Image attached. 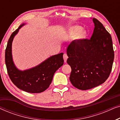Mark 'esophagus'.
Returning a JSON list of instances; mask_svg holds the SVG:
<instances>
[{"mask_svg": "<svg viewBox=\"0 0 120 120\" xmlns=\"http://www.w3.org/2000/svg\"><path fill=\"white\" fill-rule=\"evenodd\" d=\"M68 56H67V55L66 53H64L63 55V59H64V62H67V59H68Z\"/></svg>", "mask_w": 120, "mask_h": 120, "instance_id": "34e87169", "label": "esophagus"}]
</instances>
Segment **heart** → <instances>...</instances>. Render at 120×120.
I'll return each instance as SVG.
<instances>
[{
    "instance_id": "1",
    "label": "heart",
    "mask_w": 120,
    "mask_h": 120,
    "mask_svg": "<svg viewBox=\"0 0 120 120\" xmlns=\"http://www.w3.org/2000/svg\"><path fill=\"white\" fill-rule=\"evenodd\" d=\"M67 33L71 36L75 35V39L79 40L85 39L87 32L85 29L82 28L81 26L75 25L69 27L67 30Z\"/></svg>"
}]
</instances>
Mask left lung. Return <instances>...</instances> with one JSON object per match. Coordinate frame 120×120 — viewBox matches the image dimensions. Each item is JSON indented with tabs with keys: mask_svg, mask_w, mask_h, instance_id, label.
Listing matches in <instances>:
<instances>
[{
	"mask_svg": "<svg viewBox=\"0 0 120 120\" xmlns=\"http://www.w3.org/2000/svg\"><path fill=\"white\" fill-rule=\"evenodd\" d=\"M90 39L74 40L68 46L67 62L71 67L70 81L75 87L87 90L102 84L111 73L114 59L111 35L98 19Z\"/></svg>",
	"mask_w": 120,
	"mask_h": 120,
	"instance_id": "1",
	"label": "left lung"
}]
</instances>
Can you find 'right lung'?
<instances>
[{
    "instance_id": "obj_1",
    "label": "right lung",
    "mask_w": 120,
    "mask_h": 120,
    "mask_svg": "<svg viewBox=\"0 0 120 120\" xmlns=\"http://www.w3.org/2000/svg\"><path fill=\"white\" fill-rule=\"evenodd\" d=\"M26 24H21L8 40L5 55L6 66L10 78L18 88L27 92L41 93L48 88L54 74L63 65V53L52 56L33 68L23 70L19 69L13 60L12 44L15 35Z\"/></svg>"
}]
</instances>
